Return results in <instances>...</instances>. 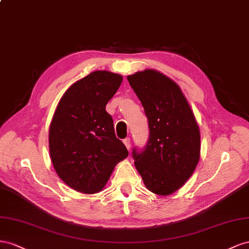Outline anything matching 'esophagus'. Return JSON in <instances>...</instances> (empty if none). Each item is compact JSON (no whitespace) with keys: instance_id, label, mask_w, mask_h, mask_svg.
<instances>
[{"instance_id":"1","label":"esophagus","mask_w":249,"mask_h":249,"mask_svg":"<svg viewBox=\"0 0 249 249\" xmlns=\"http://www.w3.org/2000/svg\"><path fill=\"white\" fill-rule=\"evenodd\" d=\"M124 144H125V146H126V148L128 149V151L130 150V148H131V142H130V139L129 138H126V139H124Z\"/></svg>"}]
</instances>
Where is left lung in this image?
Here are the masks:
<instances>
[{"mask_svg": "<svg viewBox=\"0 0 249 249\" xmlns=\"http://www.w3.org/2000/svg\"><path fill=\"white\" fill-rule=\"evenodd\" d=\"M148 119L149 138L132 158L146 188L169 195L181 188L198 164L200 133L194 113L174 81L154 70L127 76Z\"/></svg>", "mask_w": 249, "mask_h": 249, "instance_id": "left-lung-1", "label": "left lung"}]
</instances>
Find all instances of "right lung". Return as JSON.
I'll return each instance as SVG.
<instances>
[{
    "instance_id": "right-lung-1",
    "label": "right lung",
    "mask_w": 249,
    "mask_h": 249,
    "mask_svg": "<svg viewBox=\"0 0 249 249\" xmlns=\"http://www.w3.org/2000/svg\"><path fill=\"white\" fill-rule=\"evenodd\" d=\"M122 76L96 71L69 88L55 110L49 147L56 173L69 187L85 194L101 191L113 168L128 156L105 110Z\"/></svg>"
}]
</instances>
